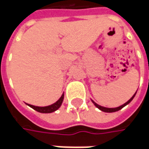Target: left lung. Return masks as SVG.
I'll use <instances>...</instances> for the list:
<instances>
[{"label": "left lung", "instance_id": "8db88e82", "mask_svg": "<svg viewBox=\"0 0 149 149\" xmlns=\"http://www.w3.org/2000/svg\"><path fill=\"white\" fill-rule=\"evenodd\" d=\"M136 93H137V91H136ZM136 93H135L134 95L132 96V98H131L129 100H128L125 104H122V105L118 106V107H117V108H106V107H103V106L99 105L98 104H96V103H95L94 100H92V102H93V104H95V105L99 109H100L101 111L105 112V113H113V112H116V111H118V110H120L121 109H123L124 106H126L127 104H129V103L133 100V99L134 98Z\"/></svg>", "mask_w": 149, "mask_h": 149}]
</instances>
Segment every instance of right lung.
Masks as SVG:
<instances>
[{
    "label": "right lung",
    "instance_id": "1",
    "mask_svg": "<svg viewBox=\"0 0 149 149\" xmlns=\"http://www.w3.org/2000/svg\"><path fill=\"white\" fill-rule=\"evenodd\" d=\"M63 100H64V94L61 95V97L59 100H57L55 103H54L53 104H51V105L45 106V107H39V106L31 105V104H27V105L30 106L31 108H32L33 109H35L36 111L40 112V113H53V112L56 111L61 106L62 103H63Z\"/></svg>",
    "mask_w": 149,
    "mask_h": 149
}]
</instances>
